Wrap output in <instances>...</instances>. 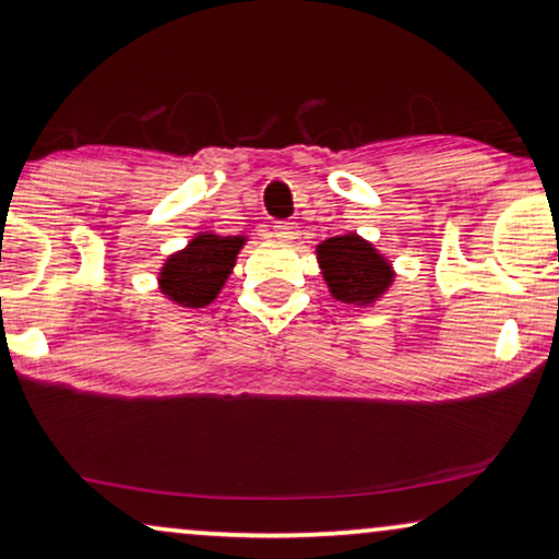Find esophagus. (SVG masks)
Masks as SVG:
<instances>
[{"instance_id": "1", "label": "esophagus", "mask_w": 559, "mask_h": 559, "mask_svg": "<svg viewBox=\"0 0 559 559\" xmlns=\"http://www.w3.org/2000/svg\"><path fill=\"white\" fill-rule=\"evenodd\" d=\"M297 224H293V221H282V224H277L274 226V236H277L280 241H285V243H293L297 236H300V231H297Z\"/></svg>"}]
</instances>
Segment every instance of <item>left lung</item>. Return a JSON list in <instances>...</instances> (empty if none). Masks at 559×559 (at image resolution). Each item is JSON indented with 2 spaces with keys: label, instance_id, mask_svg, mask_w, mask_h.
<instances>
[{
  "label": "left lung",
  "instance_id": "obj_1",
  "mask_svg": "<svg viewBox=\"0 0 559 559\" xmlns=\"http://www.w3.org/2000/svg\"><path fill=\"white\" fill-rule=\"evenodd\" d=\"M316 254L328 293L343 305L371 308L394 285L392 262L356 231L320 241Z\"/></svg>",
  "mask_w": 559,
  "mask_h": 559
}]
</instances>
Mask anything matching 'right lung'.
<instances>
[{"label": "right lung", "mask_w": 559, "mask_h": 559, "mask_svg": "<svg viewBox=\"0 0 559 559\" xmlns=\"http://www.w3.org/2000/svg\"><path fill=\"white\" fill-rule=\"evenodd\" d=\"M249 236H224L201 231L175 251L157 272V287L178 308L201 310L216 300L231 277L236 257Z\"/></svg>", "instance_id": "obj_1"}]
</instances>
